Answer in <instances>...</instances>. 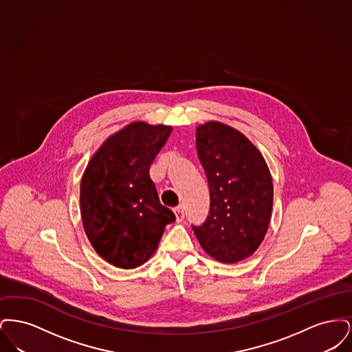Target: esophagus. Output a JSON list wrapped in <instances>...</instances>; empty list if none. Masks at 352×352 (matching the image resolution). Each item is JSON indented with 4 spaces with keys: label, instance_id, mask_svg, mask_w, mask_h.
I'll return each mask as SVG.
<instances>
[{
    "label": "esophagus",
    "instance_id": "34e87169",
    "mask_svg": "<svg viewBox=\"0 0 352 352\" xmlns=\"http://www.w3.org/2000/svg\"><path fill=\"white\" fill-rule=\"evenodd\" d=\"M174 214H175L177 221H182V220L184 219V206H178L177 208H174Z\"/></svg>",
    "mask_w": 352,
    "mask_h": 352
}]
</instances>
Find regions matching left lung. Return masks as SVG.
<instances>
[{
	"label": "left lung",
	"instance_id": "1",
	"mask_svg": "<svg viewBox=\"0 0 352 352\" xmlns=\"http://www.w3.org/2000/svg\"><path fill=\"white\" fill-rule=\"evenodd\" d=\"M197 149L210 188V212L192 226L201 248L234 264L258 248L273 206L268 165L256 146L234 128L210 121L197 128Z\"/></svg>",
	"mask_w": 352,
	"mask_h": 352
}]
</instances>
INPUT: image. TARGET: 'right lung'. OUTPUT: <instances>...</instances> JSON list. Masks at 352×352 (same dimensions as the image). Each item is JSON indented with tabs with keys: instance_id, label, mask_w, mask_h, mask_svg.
<instances>
[{
	"instance_id": "1",
	"label": "right lung",
	"mask_w": 352,
	"mask_h": 352,
	"mask_svg": "<svg viewBox=\"0 0 352 352\" xmlns=\"http://www.w3.org/2000/svg\"><path fill=\"white\" fill-rule=\"evenodd\" d=\"M171 126L133 122L109 137L89 161L80 184L84 231L105 261L133 269L149 260L175 220L149 175Z\"/></svg>"
}]
</instances>
